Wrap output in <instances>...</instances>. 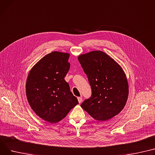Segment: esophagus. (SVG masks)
<instances>
[{
    "label": "esophagus",
    "instance_id": "esophagus-1",
    "mask_svg": "<svg viewBox=\"0 0 155 155\" xmlns=\"http://www.w3.org/2000/svg\"><path fill=\"white\" fill-rule=\"evenodd\" d=\"M78 101L79 102V104H80V103L82 101V97H78Z\"/></svg>",
    "mask_w": 155,
    "mask_h": 155
}]
</instances>
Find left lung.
I'll return each instance as SVG.
<instances>
[{
  "instance_id": "1",
  "label": "left lung",
  "mask_w": 155,
  "mask_h": 155,
  "mask_svg": "<svg viewBox=\"0 0 155 155\" xmlns=\"http://www.w3.org/2000/svg\"><path fill=\"white\" fill-rule=\"evenodd\" d=\"M79 62L87 75L91 96L81 108L98 121L114 117L123 109L128 96V84L120 65L102 51L80 55Z\"/></svg>"
}]
</instances>
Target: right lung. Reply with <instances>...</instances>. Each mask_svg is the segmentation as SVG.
Wrapping results in <instances>:
<instances>
[{"instance_id":"1","label":"right lung","mask_w":155,"mask_h":155,"mask_svg":"<svg viewBox=\"0 0 155 155\" xmlns=\"http://www.w3.org/2000/svg\"><path fill=\"white\" fill-rule=\"evenodd\" d=\"M70 54L52 51L30 70L26 81L30 106L44 120L55 123L64 118L78 104L64 78L70 69Z\"/></svg>"}]
</instances>
